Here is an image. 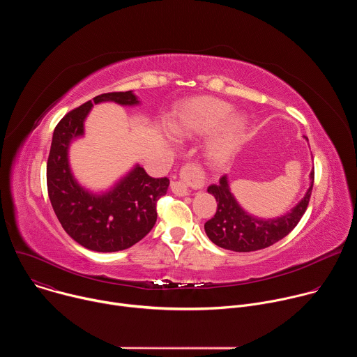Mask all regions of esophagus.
Masks as SVG:
<instances>
[{
    "mask_svg": "<svg viewBox=\"0 0 357 357\" xmlns=\"http://www.w3.org/2000/svg\"><path fill=\"white\" fill-rule=\"evenodd\" d=\"M206 175L202 167L196 162H188L182 167L179 172V179L174 181L171 183V189L178 196H186L189 195L190 188L192 189H200L205 186Z\"/></svg>",
    "mask_w": 357,
    "mask_h": 357,
    "instance_id": "1",
    "label": "esophagus"
}]
</instances>
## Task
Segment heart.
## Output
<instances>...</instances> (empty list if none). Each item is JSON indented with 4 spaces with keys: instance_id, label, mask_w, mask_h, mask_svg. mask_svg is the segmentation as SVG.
I'll use <instances>...</instances> for the list:
<instances>
[{
    "instance_id": "b5f03b06",
    "label": "heart",
    "mask_w": 357,
    "mask_h": 357,
    "mask_svg": "<svg viewBox=\"0 0 357 357\" xmlns=\"http://www.w3.org/2000/svg\"><path fill=\"white\" fill-rule=\"evenodd\" d=\"M231 113V106L215 97H196L169 120V130L179 137L209 134L216 130ZM245 120L240 116L230 117L222 127L215 145L218 157H225L243 141Z\"/></svg>"
}]
</instances>
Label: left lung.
<instances>
[{
	"label": "left lung",
	"mask_w": 357,
	"mask_h": 357,
	"mask_svg": "<svg viewBox=\"0 0 357 357\" xmlns=\"http://www.w3.org/2000/svg\"><path fill=\"white\" fill-rule=\"evenodd\" d=\"M314 178L315 172L312 171V182L308 192L291 212L277 219L264 220L247 215L238 206L229 189L227 178L223 175L218 185L213 183L208 188V192L218 202L216 215L205 223L208 237L216 245L238 252L256 251L273 245L294 230L307 211L314 188Z\"/></svg>",
	"instance_id": "8db88e82"
}]
</instances>
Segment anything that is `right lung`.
Instances as JSON below:
<instances>
[{"label": "right lung", "instance_id": "add662e5", "mask_svg": "<svg viewBox=\"0 0 357 357\" xmlns=\"http://www.w3.org/2000/svg\"><path fill=\"white\" fill-rule=\"evenodd\" d=\"M114 101L123 106L138 103L132 91H113L96 96L69 112L55 127L46 164L47 195L65 231L80 245L100 252L126 250L144 238L157 222V203L167 193L168 178H151L135 167L117 186L93 195L73 178L68 148L83 135V123L93 105Z\"/></svg>", "mask_w": 357, "mask_h": 357}]
</instances>
